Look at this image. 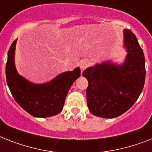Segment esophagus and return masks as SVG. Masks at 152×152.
Here are the masks:
<instances>
[{
	"label": "esophagus",
	"instance_id": "1",
	"mask_svg": "<svg viewBox=\"0 0 152 152\" xmlns=\"http://www.w3.org/2000/svg\"><path fill=\"white\" fill-rule=\"evenodd\" d=\"M88 61H82L81 62V64H80V67H81V70L83 71V70H85V69L88 67Z\"/></svg>",
	"mask_w": 152,
	"mask_h": 152
}]
</instances>
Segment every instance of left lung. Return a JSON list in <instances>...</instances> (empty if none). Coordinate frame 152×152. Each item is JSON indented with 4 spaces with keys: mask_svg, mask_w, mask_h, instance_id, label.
<instances>
[{
    "mask_svg": "<svg viewBox=\"0 0 152 152\" xmlns=\"http://www.w3.org/2000/svg\"><path fill=\"white\" fill-rule=\"evenodd\" d=\"M128 54L123 65L102 63L83 71L88 81L86 96L91 113L103 118L122 115L135 103L145 81V59L136 36L124 30Z\"/></svg>",
    "mask_w": 152,
    "mask_h": 152,
    "instance_id": "obj_1",
    "label": "left lung"
}]
</instances>
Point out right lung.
Instances as JSON below:
<instances>
[{
  "label": "right lung",
  "instance_id": "obj_1",
  "mask_svg": "<svg viewBox=\"0 0 152 152\" xmlns=\"http://www.w3.org/2000/svg\"><path fill=\"white\" fill-rule=\"evenodd\" d=\"M15 39L10 46L6 64V79L15 100L27 113L36 117H49L61 112L70 88L80 77L79 67L64 72L44 85H35L18 74L15 67Z\"/></svg>",
  "mask_w": 152,
  "mask_h": 152
}]
</instances>
